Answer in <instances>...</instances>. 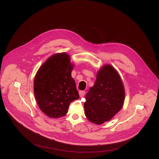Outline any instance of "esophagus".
Listing matches in <instances>:
<instances>
[{"label":"esophagus","mask_w":159,"mask_h":159,"mask_svg":"<svg viewBox=\"0 0 159 159\" xmlns=\"http://www.w3.org/2000/svg\"><path fill=\"white\" fill-rule=\"evenodd\" d=\"M79 95H80V97H84V95H85V91H79Z\"/></svg>","instance_id":"esophagus-1"}]
</instances>
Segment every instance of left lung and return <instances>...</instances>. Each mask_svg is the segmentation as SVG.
<instances>
[{
    "mask_svg": "<svg viewBox=\"0 0 159 159\" xmlns=\"http://www.w3.org/2000/svg\"><path fill=\"white\" fill-rule=\"evenodd\" d=\"M124 96V88L119 73L111 66L105 65L97 72L94 86L85 96L86 117L96 124L110 120L120 110Z\"/></svg>",
    "mask_w": 159,
    "mask_h": 159,
    "instance_id": "obj_1",
    "label": "left lung"
}]
</instances>
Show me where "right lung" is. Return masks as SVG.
Listing matches in <instances>:
<instances>
[{
  "label": "right lung",
  "instance_id": "add662e5",
  "mask_svg": "<svg viewBox=\"0 0 159 159\" xmlns=\"http://www.w3.org/2000/svg\"><path fill=\"white\" fill-rule=\"evenodd\" d=\"M73 66L65 53L52 55L42 65L34 80V93L40 109L51 118L68 113L70 103L79 98L71 77Z\"/></svg>",
  "mask_w": 159,
  "mask_h": 159
}]
</instances>
